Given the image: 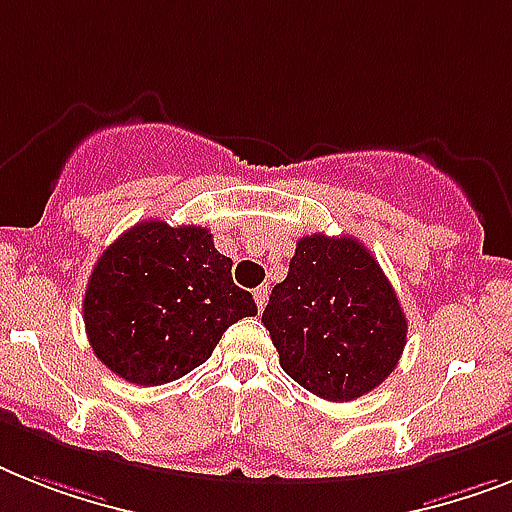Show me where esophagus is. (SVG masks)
I'll return each mask as SVG.
<instances>
[{"mask_svg":"<svg viewBox=\"0 0 512 512\" xmlns=\"http://www.w3.org/2000/svg\"><path fill=\"white\" fill-rule=\"evenodd\" d=\"M266 298H269V290H266V287H256V290H253V301H256L259 311H264Z\"/></svg>","mask_w":512,"mask_h":512,"instance_id":"34e87169","label":"esophagus"}]
</instances>
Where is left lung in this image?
Instances as JSON below:
<instances>
[{
	"label": "left lung",
	"mask_w": 512,
	"mask_h": 512,
	"mask_svg": "<svg viewBox=\"0 0 512 512\" xmlns=\"http://www.w3.org/2000/svg\"><path fill=\"white\" fill-rule=\"evenodd\" d=\"M261 322L287 377L348 403L390 377L405 348L398 295L379 261L350 235H306L274 285Z\"/></svg>",
	"instance_id": "left-lung-1"
}]
</instances>
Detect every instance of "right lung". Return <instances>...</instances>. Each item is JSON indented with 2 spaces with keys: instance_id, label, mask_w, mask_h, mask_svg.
<instances>
[{
  "instance_id": "add662e5",
  "label": "right lung",
  "mask_w": 512,
  "mask_h": 512,
  "mask_svg": "<svg viewBox=\"0 0 512 512\" xmlns=\"http://www.w3.org/2000/svg\"><path fill=\"white\" fill-rule=\"evenodd\" d=\"M256 314L211 232L162 219L122 232L94 264L83 322L96 358L125 382L156 387L206 361L225 329Z\"/></svg>"
}]
</instances>
